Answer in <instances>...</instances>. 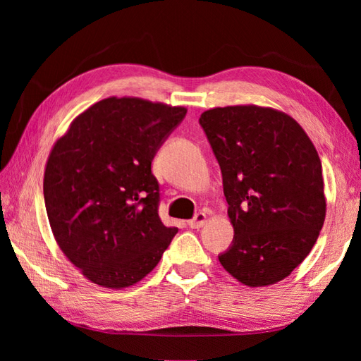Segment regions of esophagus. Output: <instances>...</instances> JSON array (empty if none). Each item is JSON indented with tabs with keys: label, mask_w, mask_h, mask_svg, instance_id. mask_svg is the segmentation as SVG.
I'll use <instances>...</instances> for the list:
<instances>
[{
	"label": "esophagus",
	"mask_w": 361,
	"mask_h": 361,
	"mask_svg": "<svg viewBox=\"0 0 361 361\" xmlns=\"http://www.w3.org/2000/svg\"><path fill=\"white\" fill-rule=\"evenodd\" d=\"M204 221H206V214L198 212L192 220H188V226L189 228H202L204 225Z\"/></svg>",
	"instance_id": "34e87169"
}]
</instances>
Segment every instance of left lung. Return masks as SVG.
Instances as JSON below:
<instances>
[{
    "label": "left lung",
    "mask_w": 361,
    "mask_h": 361,
    "mask_svg": "<svg viewBox=\"0 0 361 361\" xmlns=\"http://www.w3.org/2000/svg\"><path fill=\"white\" fill-rule=\"evenodd\" d=\"M234 237L219 260L245 286L279 282L307 257L326 198L317 149L288 114L256 105L204 111Z\"/></svg>",
    "instance_id": "obj_1"
}]
</instances>
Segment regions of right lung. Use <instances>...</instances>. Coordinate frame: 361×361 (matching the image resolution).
Returning a JSON list of instances; mask_svg holds the SVG:
<instances>
[{"instance_id":"right-lung-1","label":"right lung","mask_w":361,"mask_h":361,"mask_svg":"<svg viewBox=\"0 0 361 361\" xmlns=\"http://www.w3.org/2000/svg\"><path fill=\"white\" fill-rule=\"evenodd\" d=\"M185 116L183 106L109 97L79 114L54 145L43 181L51 229L97 286L141 281L178 233L159 219L152 161Z\"/></svg>"}]
</instances>
